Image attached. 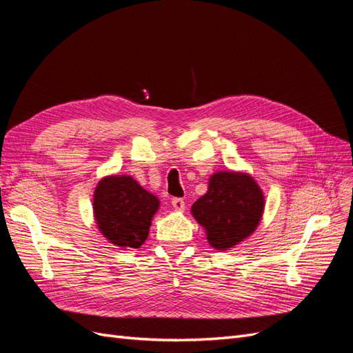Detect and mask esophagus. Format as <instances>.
Segmentation results:
<instances>
[{"label":"esophagus","mask_w":353,"mask_h":353,"mask_svg":"<svg viewBox=\"0 0 353 353\" xmlns=\"http://www.w3.org/2000/svg\"><path fill=\"white\" fill-rule=\"evenodd\" d=\"M172 208L178 212L185 210V201L183 199H172Z\"/></svg>","instance_id":"obj_1"}]
</instances>
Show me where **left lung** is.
Returning <instances> with one entry per match:
<instances>
[{
  "mask_svg": "<svg viewBox=\"0 0 353 353\" xmlns=\"http://www.w3.org/2000/svg\"><path fill=\"white\" fill-rule=\"evenodd\" d=\"M263 210V191L250 174L218 170L209 176L206 193L193 203L191 215L205 230L212 248L225 252L252 236Z\"/></svg>",
  "mask_w": 353,
  "mask_h": 353,
  "instance_id": "1",
  "label": "left lung"
}]
</instances>
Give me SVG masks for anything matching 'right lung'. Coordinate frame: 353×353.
I'll list each match as a JSON object with an SVG mask.
<instances>
[{
  "label": "right lung",
  "instance_id": "obj_1",
  "mask_svg": "<svg viewBox=\"0 0 353 353\" xmlns=\"http://www.w3.org/2000/svg\"><path fill=\"white\" fill-rule=\"evenodd\" d=\"M160 200L131 175L103 176L92 196V215L101 236L119 249L144 244Z\"/></svg>",
  "mask_w": 353,
  "mask_h": 353
}]
</instances>
